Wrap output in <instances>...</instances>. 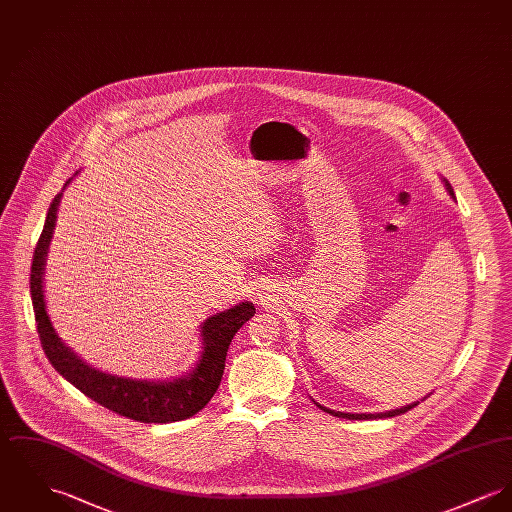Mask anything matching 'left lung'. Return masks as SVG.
Returning a JSON list of instances; mask_svg holds the SVG:
<instances>
[{
  "instance_id": "obj_1",
  "label": "left lung",
  "mask_w": 512,
  "mask_h": 512,
  "mask_svg": "<svg viewBox=\"0 0 512 512\" xmlns=\"http://www.w3.org/2000/svg\"><path fill=\"white\" fill-rule=\"evenodd\" d=\"M444 186H446V190H448V194L454 198V190H452V186L448 184V180H443ZM429 396V394H427ZM425 396V398H427ZM423 398V400H425ZM314 402V400H312ZM318 408L322 409V411H326V413H330V415H334V417H343V419H382V417H396V415H400V413H406L408 409L415 408L419 402H413V404H409V406H402V408L390 409V411H380V413H345V411H336V409H328L324 408L322 404H318V402H314Z\"/></svg>"
}]
</instances>
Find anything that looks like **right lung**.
<instances>
[{
  "label": "right lung",
  "mask_w": 512,
  "mask_h": 512,
  "mask_svg": "<svg viewBox=\"0 0 512 512\" xmlns=\"http://www.w3.org/2000/svg\"><path fill=\"white\" fill-rule=\"evenodd\" d=\"M69 178L66 182L68 186ZM64 186V190H66ZM62 190V192H64ZM62 192L48 207L42 235L36 242L31 268V297L35 308L36 326L42 349L52 367L71 382L85 396L118 415L141 423H172L196 415L213 398L219 388L229 343L256 312L250 301H242L209 316L200 326L202 353L192 371L167 380H137L130 376L110 375L85 363L64 340L58 336L44 299V268L48 246L54 235L56 215Z\"/></svg>",
  "instance_id": "1"
}]
</instances>
